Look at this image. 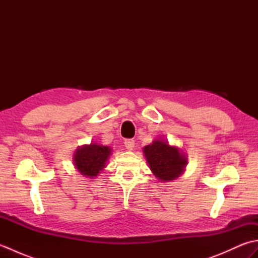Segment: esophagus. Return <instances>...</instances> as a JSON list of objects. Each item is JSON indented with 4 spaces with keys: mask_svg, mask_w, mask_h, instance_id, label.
<instances>
[{
    "mask_svg": "<svg viewBox=\"0 0 258 258\" xmlns=\"http://www.w3.org/2000/svg\"><path fill=\"white\" fill-rule=\"evenodd\" d=\"M124 144H125L126 150L132 151L134 149V146H135V142H134V140H126L124 142Z\"/></svg>",
    "mask_w": 258,
    "mask_h": 258,
    "instance_id": "1",
    "label": "esophagus"
}]
</instances>
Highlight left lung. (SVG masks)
Returning a JSON list of instances; mask_svg holds the SVG:
<instances>
[{"label":"left lung","instance_id":"8db88e82","mask_svg":"<svg viewBox=\"0 0 258 258\" xmlns=\"http://www.w3.org/2000/svg\"><path fill=\"white\" fill-rule=\"evenodd\" d=\"M151 171L162 182L177 178L185 171L187 158L178 147L168 144L166 140H155L143 149Z\"/></svg>","mask_w":258,"mask_h":258}]
</instances>
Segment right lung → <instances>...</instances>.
<instances>
[{
  "label": "right lung",
  "mask_w": 258,
  "mask_h": 258,
  "mask_svg": "<svg viewBox=\"0 0 258 258\" xmlns=\"http://www.w3.org/2000/svg\"><path fill=\"white\" fill-rule=\"evenodd\" d=\"M112 153L108 146L91 143L83 145L75 151L73 162L76 169L86 177H96L98 173L105 167L106 162Z\"/></svg>",
  "instance_id": "obj_1"
}]
</instances>
